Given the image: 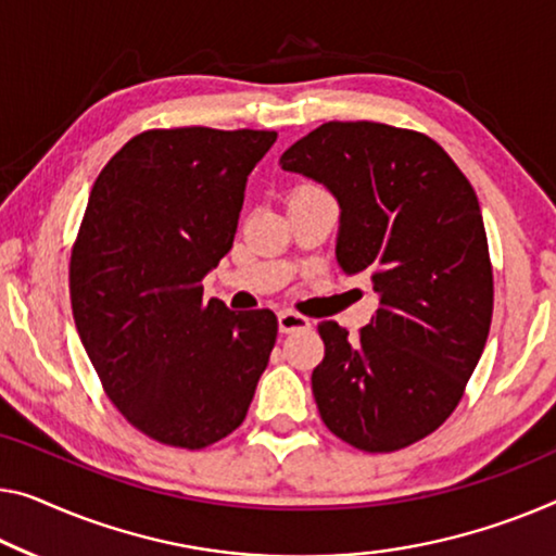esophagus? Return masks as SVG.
Instances as JSON below:
<instances>
[{"mask_svg": "<svg viewBox=\"0 0 556 556\" xmlns=\"http://www.w3.org/2000/svg\"><path fill=\"white\" fill-rule=\"evenodd\" d=\"M312 321L302 317V314L296 312H279V329L285 331V334H289V331H300V329H309Z\"/></svg>", "mask_w": 556, "mask_h": 556, "instance_id": "1", "label": "esophagus"}]
</instances>
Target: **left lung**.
Instances as JSON below:
<instances>
[{
    "label": "left lung",
    "mask_w": 556,
    "mask_h": 556,
    "mask_svg": "<svg viewBox=\"0 0 556 556\" xmlns=\"http://www.w3.org/2000/svg\"><path fill=\"white\" fill-rule=\"evenodd\" d=\"M281 169L339 202L337 262L367 275L379 309L359 337L317 327L312 392L331 434L396 452L457 409L492 325L486 231L469 179L434 139L379 122H327L281 154Z\"/></svg>",
    "instance_id": "obj_1"
}]
</instances>
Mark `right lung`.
<instances>
[{"label":"right lung","instance_id":"right-lung-1","mask_svg":"<svg viewBox=\"0 0 556 556\" xmlns=\"http://www.w3.org/2000/svg\"><path fill=\"white\" fill-rule=\"evenodd\" d=\"M277 131L149 129L106 162L70 262L74 325L124 419L204 450L242 425L277 342L269 309L204 302Z\"/></svg>","mask_w":556,"mask_h":556}]
</instances>
